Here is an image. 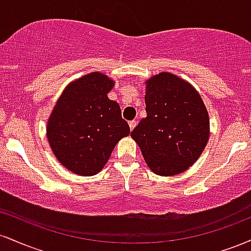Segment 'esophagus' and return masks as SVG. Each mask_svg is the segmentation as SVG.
Masks as SVG:
<instances>
[{"mask_svg":"<svg viewBox=\"0 0 251 251\" xmlns=\"http://www.w3.org/2000/svg\"><path fill=\"white\" fill-rule=\"evenodd\" d=\"M128 125H129V129H133L134 127H135V125H137V122H135V120H131V122L128 123Z\"/></svg>","mask_w":251,"mask_h":251,"instance_id":"esophagus-1","label":"esophagus"}]
</instances>
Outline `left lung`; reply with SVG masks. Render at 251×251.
I'll return each instance as SVG.
<instances>
[{"instance_id":"obj_1","label":"left lung","mask_w":251,"mask_h":251,"mask_svg":"<svg viewBox=\"0 0 251 251\" xmlns=\"http://www.w3.org/2000/svg\"><path fill=\"white\" fill-rule=\"evenodd\" d=\"M146 118L131 132L150 169L159 176L185 171L209 139V114L198 92L180 77L160 73L148 80Z\"/></svg>"}]
</instances>
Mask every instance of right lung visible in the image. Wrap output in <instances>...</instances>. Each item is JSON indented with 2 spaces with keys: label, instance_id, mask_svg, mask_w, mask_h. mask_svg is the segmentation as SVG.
<instances>
[{
  "label": "right lung",
  "instance_id": "add662e5",
  "mask_svg": "<svg viewBox=\"0 0 251 251\" xmlns=\"http://www.w3.org/2000/svg\"><path fill=\"white\" fill-rule=\"evenodd\" d=\"M113 85L101 73L87 74L63 91L51 112L48 142L59 162L74 174H98L117 143L129 134L119 105L107 97Z\"/></svg>",
  "mask_w": 251,
  "mask_h": 251
}]
</instances>
